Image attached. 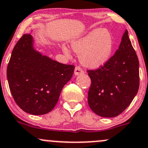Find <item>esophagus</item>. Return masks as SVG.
Masks as SVG:
<instances>
[{
  "label": "esophagus",
  "instance_id": "esophagus-1",
  "mask_svg": "<svg viewBox=\"0 0 148 148\" xmlns=\"http://www.w3.org/2000/svg\"><path fill=\"white\" fill-rule=\"evenodd\" d=\"M84 70L80 67V66H76L75 69H74V74L76 76L80 75V74H83Z\"/></svg>",
  "mask_w": 148,
  "mask_h": 148
}]
</instances>
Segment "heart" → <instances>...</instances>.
Segmentation results:
<instances>
[{
    "label": "heart",
    "instance_id": "heart-1",
    "mask_svg": "<svg viewBox=\"0 0 148 148\" xmlns=\"http://www.w3.org/2000/svg\"><path fill=\"white\" fill-rule=\"evenodd\" d=\"M71 47L79 54L82 64L90 69H97L103 66L111 57L113 47V37L106 29L96 28L86 35L71 42ZM63 53L69 57L70 49L62 45Z\"/></svg>",
    "mask_w": 148,
    "mask_h": 148
}]
</instances>
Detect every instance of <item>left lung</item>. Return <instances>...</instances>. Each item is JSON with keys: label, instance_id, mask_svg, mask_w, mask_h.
Listing matches in <instances>:
<instances>
[{"label": "left lung", "instance_id": "1", "mask_svg": "<svg viewBox=\"0 0 148 148\" xmlns=\"http://www.w3.org/2000/svg\"><path fill=\"white\" fill-rule=\"evenodd\" d=\"M88 103L96 114L116 117L131 103L140 85L139 61L125 30L119 48L101 67L88 70Z\"/></svg>", "mask_w": 148, "mask_h": 148}]
</instances>
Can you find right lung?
I'll use <instances>...</instances> for the list:
<instances>
[{
	"label": "right lung",
	"instance_id": "add662e5",
	"mask_svg": "<svg viewBox=\"0 0 148 148\" xmlns=\"http://www.w3.org/2000/svg\"><path fill=\"white\" fill-rule=\"evenodd\" d=\"M74 70V65L60 63L37 52L32 37L25 34L14 47L7 78L18 106L26 113L39 116L54 108Z\"/></svg>",
	"mask_w": 148,
	"mask_h": 148
}]
</instances>
